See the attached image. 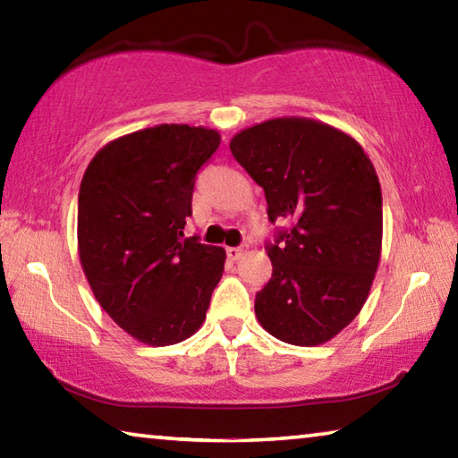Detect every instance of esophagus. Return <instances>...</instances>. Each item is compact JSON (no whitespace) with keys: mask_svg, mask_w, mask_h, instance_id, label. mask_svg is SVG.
<instances>
[{"mask_svg":"<svg viewBox=\"0 0 458 458\" xmlns=\"http://www.w3.org/2000/svg\"><path fill=\"white\" fill-rule=\"evenodd\" d=\"M226 254L230 260H238L240 257H242V248H236V246H230L226 248Z\"/></svg>","mask_w":458,"mask_h":458,"instance_id":"esophagus-1","label":"esophagus"}]
</instances>
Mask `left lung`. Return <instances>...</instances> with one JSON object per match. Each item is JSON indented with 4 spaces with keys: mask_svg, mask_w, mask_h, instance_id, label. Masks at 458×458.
Instances as JSON below:
<instances>
[{
    "mask_svg": "<svg viewBox=\"0 0 458 458\" xmlns=\"http://www.w3.org/2000/svg\"><path fill=\"white\" fill-rule=\"evenodd\" d=\"M230 151L265 190L273 276L257 293L259 323L291 345H321L366 303L382 254V190L363 147L327 123L278 117L242 129Z\"/></svg>",
    "mask_w": 458,
    "mask_h": 458,
    "instance_id": "obj_1",
    "label": "left lung"
}]
</instances>
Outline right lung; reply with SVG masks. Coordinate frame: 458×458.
I'll return each instance as SVG.
<instances>
[{
	"label": "right lung",
	"instance_id": "right-lung-1",
	"mask_svg": "<svg viewBox=\"0 0 458 458\" xmlns=\"http://www.w3.org/2000/svg\"><path fill=\"white\" fill-rule=\"evenodd\" d=\"M208 127L155 125L106 143L79 193V257L98 305L145 345L191 337L226 262L183 238L198 169L218 149Z\"/></svg>",
	"mask_w": 458,
	"mask_h": 458
}]
</instances>
